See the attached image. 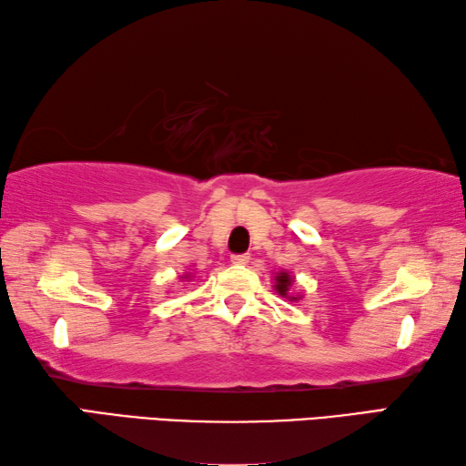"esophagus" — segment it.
I'll return each instance as SVG.
<instances>
[{"instance_id":"esophagus-1","label":"esophagus","mask_w":466,"mask_h":466,"mask_svg":"<svg viewBox=\"0 0 466 466\" xmlns=\"http://www.w3.org/2000/svg\"><path fill=\"white\" fill-rule=\"evenodd\" d=\"M234 264H240V267H246L250 262V254H234L232 257Z\"/></svg>"}]
</instances>
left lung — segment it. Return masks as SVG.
<instances>
[{
	"label": "left lung",
	"mask_w": 466,
	"mask_h": 466,
	"mask_svg": "<svg viewBox=\"0 0 466 466\" xmlns=\"http://www.w3.org/2000/svg\"><path fill=\"white\" fill-rule=\"evenodd\" d=\"M275 280H277V285H275V289H277V293L280 295V297H285V299H289V300H299L300 299V295H293L290 293V287H293V277L289 275V272H285V270H280L279 275L275 277Z\"/></svg>",
	"instance_id": "obj_1"
}]
</instances>
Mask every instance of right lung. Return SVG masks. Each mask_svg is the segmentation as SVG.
Returning <instances> with one entry per match:
<instances>
[{
	"label": "right lung",
	"mask_w": 466,
	"mask_h": 466,
	"mask_svg": "<svg viewBox=\"0 0 466 466\" xmlns=\"http://www.w3.org/2000/svg\"><path fill=\"white\" fill-rule=\"evenodd\" d=\"M184 279H187V275H186V277H184Z\"/></svg>",
	"instance_id": "right-lung-1"
}]
</instances>
